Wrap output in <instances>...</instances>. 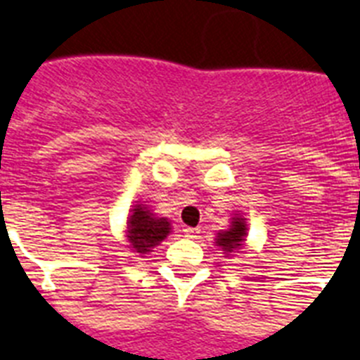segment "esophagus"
<instances>
[{"mask_svg": "<svg viewBox=\"0 0 360 360\" xmlns=\"http://www.w3.org/2000/svg\"><path fill=\"white\" fill-rule=\"evenodd\" d=\"M183 233H185V236H188V238H195V235L200 233V229H198V227H185Z\"/></svg>", "mask_w": 360, "mask_h": 360, "instance_id": "obj_1", "label": "esophagus"}]
</instances>
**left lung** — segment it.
Returning a JSON list of instances; mask_svg holds the SVG:
<instances>
[{
  "label": "left lung",
  "instance_id": "left-lung-1",
  "mask_svg": "<svg viewBox=\"0 0 360 360\" xmlns=\"http://www.w3.org/2000/svg\"><path fill=\"white\" fill-rule=\"evenodd\" d=\"M246 221L240 216H235L231 226L227 231H221L218 233V238H216V246H220L221 251L229 255L231 251L240 250L244 240H246Z\"/></svg>",
  "mask_w": 360,
  "mask_h": 360
}]
</instances>
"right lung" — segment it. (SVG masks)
<instances>
[{
	"label": "right lung",
	"instance_id": "1",
	"mask_svg": "<svg viewBox=\"0 0 360 360\" xmlns=\"http://www.w3.org/2000/svg\"><path fill=\"white\" fill-rule=\"evenodd\" d=\"M133 214L127 220V240L136 253L144 255L151 248L162 242L170 233V221L166 218H157L148 207L136 205Z\"/></svg>",
	"mask_w": 360,
	"mask_h": 360
}]
</instances>
